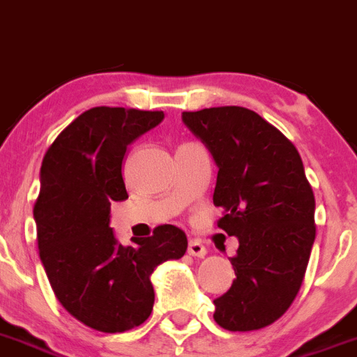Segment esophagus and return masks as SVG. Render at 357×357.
I'll list each match as a JSON object with an SVG mask.
<instances>
[{"instance_id":"34e87169","label":"esophagus","mask_w":357,"mask_h":357,"mask_svg":"<svg viewBox=\"0 0 357 357\" xmlns=\"http://www.w3.org/2000/svg\"><path fill=\"white\" fill-rule=\"evenodd\" d=\"M188 255L199 257V259H203V257L206 255V248L203 246V243H201V241H197V238H192L190 243H188Z\"/></svg>"}]
</instances>
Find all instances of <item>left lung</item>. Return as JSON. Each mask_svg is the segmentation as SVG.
<instances>
[{
    "instance_id": "obj_1",
    "label": "left lung",
    "mask_w": 357,
    "mask_h": 357,
    "mask_svg": "<svg viewBox=\"0 0 357 357\" xmlns=\"http://www.w3.org/2000/svg\"><path fill=\"white\" fill-rule=\"evenodd\" d=\"M183 122L217 167V228L238 238L235 280L213 300L226 331H257L277 321L298 294L314 243V194L298 151L255 111L221 105L185 111Z\"/></svg>"
}]
</instances>
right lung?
<instances>
[{
	"label": "right lung",
	"mask_w": 357,
	"mask_h": 357,
	"mask_svg": "<svg viewBox=\"0 0 357 357\" xmlns=\"http://www.w3.org/2000/svg\"><path fill=\"white\" fill-rule=\"evenodd\" d=\"M163 111L91 107L54 140L43 158L33 204L37 246L55 296L73 318L100 333H126L151 316V273L187 252L172 225L122 246L109 228L113 201L127 199V145L156 127Z\"/></svg>",
	"instance_id": "obj_1"
}]
</instances>
